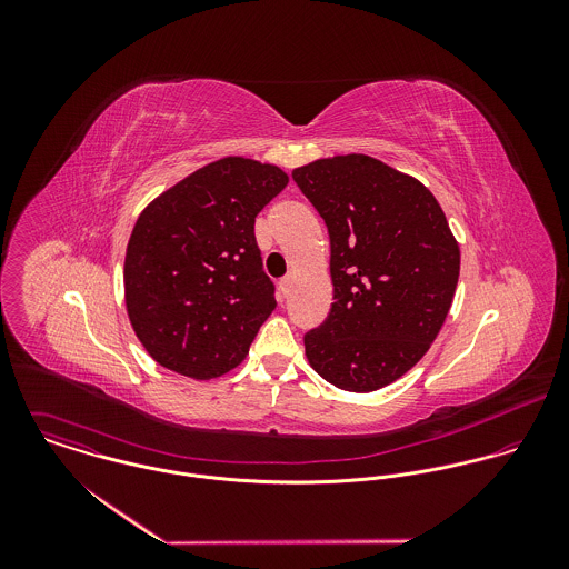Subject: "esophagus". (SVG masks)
I'll use <instances>...</instances> for the list:
<instances>
[{
  "instance_id": "esophagus-1",
  "label": "esophagus",
  "mask_w": 569,
  "mask_h": 569,
  "mask_svg": "<svg viewBox=\"0 0 569 569\" xmlns=\"http://www.w3.org/2000/svg\"><path fill=\"white\" fill-rule=\"evenodd\" d=\"M291 284H293V278H291V276H284V278L278 282V287H280V293H282V296H287V293L291 291Z\"/></svg>"
}]
</instances>
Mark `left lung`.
<instances>
[{
    "label": "left lung",
    "instance_id": "obj_1",
    "mask_svg": "<svg viewBox=\"0 0 569 569\" xmlns=\"http://www.w3.org/2000/svg\"><path fill=\"white\" fill-rule=\"evenodd\" d=\"M325 219L332 307L305 335L313 370L339 390L372 392L429 350L445 322L460 249L436 197L368 156H337L291 172Z\"/></svg>",
    "mask_w": 569,
    "mask_h": 569
}]
</instances>
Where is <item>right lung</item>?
<instances>
[{
	"label": "right lung",
	"instance_id": "add662e5",
	"mask_svg": "<svg viewBox=\"0 0 569 569\" xmlns=\"http://www.w3.org/2000/svg\"><path fill=\"white\" fill-rule=\"evenodd\" d=\"M287 181L278 166L226 158L140 214L124 258L127 311L160 366L214 379L243 361L276 309L253 223Z\"/></svg>",
	"mask_w": 569,
	"mask_h": 569
}]
</instances>
